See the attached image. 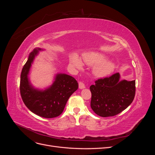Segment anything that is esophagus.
Segmentation results:
<instances>
[{
	"instance_id": "esophagus-1",
	"label": "esophagus",
	"mask_w": 155,
	"mask_h": 155,
	"mask_svg": "<svg viewBox=\"0 0 155 155\" xmlns=\"http://www.w3.org/2000/svg\"><path fill=\"white\" fill-rule=\"evenodd\" d=\"M79 88L80 89H83V88H85V83L82 81H80L79 83Z\"/></svg>"
}]
</instances>
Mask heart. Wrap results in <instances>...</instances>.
I'll list each match as a JSON object with an SVG mask.
<instances>
[{"instance_id":"heart-1","label":"heart","mask_w":155,"mask_h":155,"mask_svg":"<svg viewBox=\"0 0 155 155\" xmlns=\"http://www.w3.org/2000/svg\"><path fill=\"white\" fill-rule=\"evenodd\" d=\"M84 62L89 65H97L95 67L94 74L98 77H105L110 74L115 68V64L112 61H107V58L102 54L90 52L83 55ZM70 63L78 68H81L82 63L76 54H72L70 57Z\"/></svg>"}]
</instances>
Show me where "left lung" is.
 <instances>
[{"label": "left lung", "mask_w": 155, "mask_h": 155, "mask_svg": "<svg viewBox=\"0 0 155 155\" xmlns=\"http://www.w3.org/2000/svg\"><path fill=\"white\" fill-rule=\"evenodd\" d=\"M119 73L98 79L90 87L91 107L101 117L114 116L127 108L133 102L136 92L135 80L120 81Z\"/></svg>", "instance_id": "1"}]
</instances>
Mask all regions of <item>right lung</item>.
I'll return each instance as SVG.
<instances>
[{
    "label": "right lung",
    "mask_w": 155,
    "mask_h": 155,
    "mask_svg": "<svg viewBox=\"0 0 155 155\" xmlns=\"http://www.w3.org/2000/svg\"><path fill=\"white\" fill-rule=\"evenodd\" d=\"M42 49L37 48L30 54L21 74L20 92L23 102L34 114L45 118H52L62 113L70 96L78 88V83L73 77L58 74L49 88L40 91L31 86L28 74L35 56Z\"/></svg>",
    "instance_id": "right-lung-1"
}]
</instances>
